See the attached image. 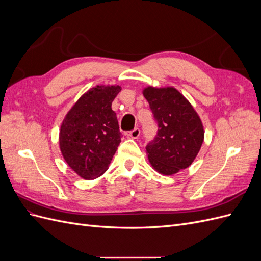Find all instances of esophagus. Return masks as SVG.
<instances>
[{
	"label": "esophagus",
	"instance_id": "esophagus-1",
	"mask_svg": "<svg viewBox=\"0 0 261 261\" xmlns=\"http://www.w3.org/2000/svg\"><path fill=\"white\" fill-rule=\"evenodd\" d=\"M139 135H140V129L139 128H135V129H133L129 134H128V136L130 137V138H134V139H136V138H138L139 137Z\"/></svg>",
	"mask_w": 261,
	"mask_h": 261
}]
</instances>
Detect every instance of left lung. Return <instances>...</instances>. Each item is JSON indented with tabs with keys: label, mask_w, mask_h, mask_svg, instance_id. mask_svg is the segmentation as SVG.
Masks as SVG:
<instances>
[{
	"label": "left lung",
	"mask_w": 261,
	"mask_h": 261,
	"mask_svg": "<svg viewBox=\"0 0 261 261\" xmlns=\"http://www.w3.org/2000/svg\"><path fill=\"white\" fill-rule=\"evenodd\" d=\"M158 123L154 139L146 147L152 168L163 175H173L188 168L198 154L204 138L199 115L173 87L143 90Z\"/></svg>",
	"instance_id": "8db88e82"
}]
</instances>
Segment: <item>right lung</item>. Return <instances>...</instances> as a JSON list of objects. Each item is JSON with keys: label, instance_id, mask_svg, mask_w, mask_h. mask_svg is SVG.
Instances as JSON below:
<instances>
[{"label": "right lung", "instance_id": "right-lung-1", "mask_svg": "<svg viewBox=\"0 0 261 261\" xmlns=\"http://www.w3.org/2000/svg\"><path fill=\"white\" fill-rule=\"evenodd\" d=\"M121 86H96L84 93L65 115L60 129L63 158L77 175L97 178L108 170L122 134L112 102Z\"/></svg>", "mask_w": 261, "mask_h": 261}]
</instances>
